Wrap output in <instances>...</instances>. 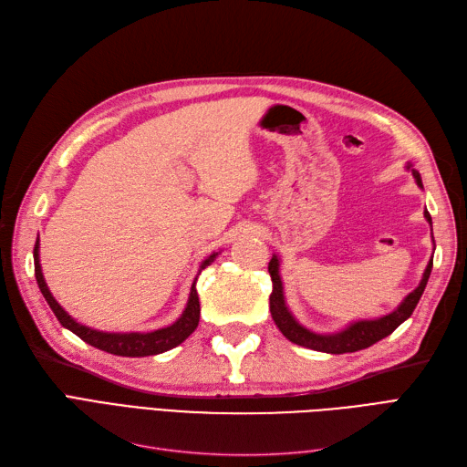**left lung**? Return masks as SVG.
<instances>
[{"label":"left lung","instance_id":"1","mask_svg":"<svg viewBox=\"0 0 467 467\" xmlns=\"http://www.w3.org/2000/svg\"><path fill=\"white\" fill-rule=\"evenodd\" d=\"M407 169H411V163H407ZM415 182L422 189V181L419 171L411 169ZM425 218L429 222V225L432 228V218L429 212L425 210ZM434 242V237H432ZM432 271V257L422 273V278L419 282V286L409 292L403 302L393 309V312L381 316V317H374V319H357L348 323L345 329L335 331V333H316L312 329L304 327V325L294 317V314L290 312V307L286 306V298H285V286H282V278H280V259L278 255H273L271 263H268V273H271L273 278V294H271V316L273 321L276 323V327L280 329V333L285 335L288 341L312 348V350H319V352H329V355H343V352H357L362 348H368L374 343L381 341V338L391 335L400 325L411 317L413 309L417 307L422 292H425V286L429 282Z\"/></svg>","mask_w":467,"mask_h":467}]
</instances>
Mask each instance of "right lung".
<instances>
[{"label":"right lung","mask_w":467,"mask_h":467,"mask_svg":"<svg viewBox=\"0 0 467 467\" xmlns=\"http://www.w3.org/2000/svg\"><path fill=\"white\" fill-rule=\"evenodd\" d=\"M38 239L35 244V276H36V285L45 296V300L48 302L50 309L54 312V316L58 317V321L62 323V327L69 329L74 335H78L81 341H86L88 345L101 348L105 352H110V355L117 357H151V355H161L165 350H171L177 345H181L185 338L196 329L201 319V302H199V294H196V278L191 286V294L185 309L179 316L177 321H173L167 327L155 329V331H148V333H140V331H130V333H109V331H99V329H91L88 325H83L79 321H76L72 316H69L66 309L56 302V298L52 296L50 288L47 286L45 275H42V266H40V255H38ZM222 251H212L210 255L202 261L199 273L204 271L208 265L214 263V259L220 255Z\"/></svg>","instance_id":"right-lung-1"}]
</instances>
